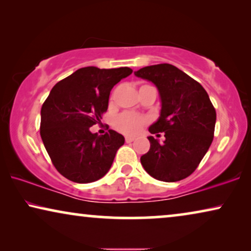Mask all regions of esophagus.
<instances>
[{"instance_id": "1", "label": "esophagus", "mask_w": 251, "mask_h": 251, "mask_svg": "<svg viewBox=\"0 0 251 251\" xmlns=\"http://www.w3.org/2000/svg\"><path fill=\"white\" fill-rule=\"evenodd\" d=\"M133 140H135L133 137H126V143H131V142H133Z\"/></svg>"}]
</instances>
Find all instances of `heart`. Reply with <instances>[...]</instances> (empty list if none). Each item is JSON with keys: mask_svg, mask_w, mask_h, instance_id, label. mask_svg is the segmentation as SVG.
<instances>
[{"mask_svg": "<svg viewBox=\"0 0 251 251\" xmlns=\"http://www.w3.org/2000/svg\"><path fill=\"white\" fill-rule=\"evenodd\" d=\"M147 123L145 116L135 113H123L115 119V128L125 135H137Z\"/></svg>", "mask_w": 251, "mask_h": 251, "instance_id": "obj_1", "label": "heart"}]
</instances>
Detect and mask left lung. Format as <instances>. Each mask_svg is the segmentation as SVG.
Wrapping results in <instances>:
<instances>
[{
  "instance_id": "1",
  "label": "left lung",
  "mask_w": 251,
  "mask_h": 251,
  "mask_svg": "<svg viewBox=\"0 0 251 251\" xmlns=\"http://www.w3.org/2000/svg\"><path fill=\"white\" fill-rule=\"evenodd\" d=\"M135 75L159 91L160 116L149 131L166 137L163 143L147 137L151 147L140 157L142 166L157 180L184 179L197 169L214 139L216 111L210 98L199 82L170 64L143 67Z\"/></svg>"
}]
</instances>
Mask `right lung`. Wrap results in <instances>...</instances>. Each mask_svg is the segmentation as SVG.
I'll list each match as a JSON object with an SVG mask.
<instances>
[{
  "label": "right lung",
  "instance_id": "1",
  "mask_svg": "<svg viewBox=\"0 0 251 251\" xmlns=\"http://www.w3.org/2000/svg\"><path fill=\"white\" fill-rule=\"evenodd\" d=\"M131 73L129 67L88 66L51 89L41 108L40 133L53 166L67 179L91 183L111 169L125 137L114 130L98 136L90 126L107 111L112 88Z\"/></svg>",
  "mask_w": 251,
  "mask_h": 251
}]
</instances>
